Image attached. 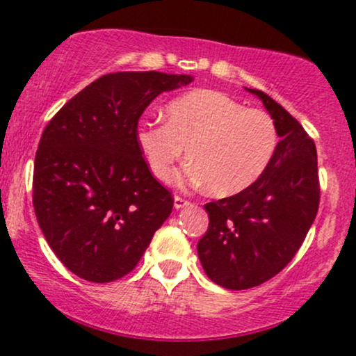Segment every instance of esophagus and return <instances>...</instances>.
Returning <instances> with one entry per match:
<instances>
[{"mask_svg":"<svg viewBox=\"0 0 356 356\" xmlns=\"http://www.w3.org/2000/svg\"><path fill=\"white\" fill-rule=\"evenodd\" d=\"M189 201H187V199H184V197H181V195H175L174 197V207L175 209H182V207H186V206H189Z\"/></svg>","mask_w":356,"mask_h":356,"instance_id":"34e87169","label":"esophagus"}]
</instances>
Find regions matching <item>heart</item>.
Listing matches in <instances>:
<instances>
[{"instance_id":"obj_1","label":"heart","mask_w":356,"mask_h":356,"mask_svg":"<svg viewBox=\"0 0 356 356\" xmlns=\"http://www.w3.org/2000/svg\"><path fill=\"white\" fill-rule=\"evenodd\" d=\"M165 124L144 122L136 138L147 165L165 181L186 150L177 182L218 197L239 194L268 169L277 145L273 118L214 90H194L165 107Z\"/></svg>"}]
</instances>
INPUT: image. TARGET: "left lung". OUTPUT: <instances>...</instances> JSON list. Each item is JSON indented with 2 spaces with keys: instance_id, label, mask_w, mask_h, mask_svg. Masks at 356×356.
<instances>
[{
  "instance_id": "8db88e82",
  "label": "left lung",
  "mask_w": 356,
  "mask_h": 356,
  "mask_svg": "<svg viewBox=\"0 0 356 356\" xmlns=\"http://www.w3.org/2000/svg\"><path fill=\"white\" fill-rule=\"evenodd\" d=\"M246 90L263 102L280 142L251 187L204 206L209 227L197 254L209 280L227 289L254 288L276 276L301 248L320 204L313 138L271 97Z\"/></svg>"
}]
</instances>
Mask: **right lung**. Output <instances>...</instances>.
<instances>
[{
  "instance_id": "add662e5",
  "label": "right lung",
  "mask_w": 356,
  "mask_h": 356,
  "mask_svg": "<svg viewBox=\"0 0 356 356\" xmlns=\"http://www.w3.org/2000/svg\"><path fill=\"white\" fill-rule=\"evenodd\" d=\"M192 80L108 73L44 127L35 157V214L53 252L81 280L110 283L129 275L172 212V195L150 174L136 132L155 97Z\"/></svg>"
}]
</instances>
